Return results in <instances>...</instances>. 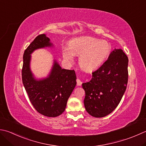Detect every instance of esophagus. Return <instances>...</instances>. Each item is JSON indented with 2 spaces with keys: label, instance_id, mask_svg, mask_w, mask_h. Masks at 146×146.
<instances>
[{
  "label": "esophagus",
  "instance_id": "esophagus-1",
  "mask_svg": "<svg viewBox=\"0 0 146 146\" xmlns=\"http://www.w3.org/2000/svg\"><path fill=\"white\" fill-rule=\"evenodd\" d=\"M82 84V82H81L79 78H77L76 79V84H77V85H78V86H80Z\"/></svg>",
  "mask_w": 146,
  "mask_h": 146
}]
</instances>
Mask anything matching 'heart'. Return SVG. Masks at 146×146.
<instances>
[{
    "mask_svg": "<svg viewBox=\"0 0 146 146\" xmlns=\"http://www.w3.org/2000/svg\"><path fill=\"white\" fill-rule=\"evenodd\" d=\"M111 51L109 43L91 36H85L71 40L68 48H64L63 57L73 61L74 56H80L79 63L85 71H92L103 63Z\"/></svg>",
    "mask_w": 146,
    "mask_h": 146,
    "instance_id": "obj_1",
    "label": "heart"
}]
</instances>
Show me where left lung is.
Returning a JSON list of instances; mask_svg holds the SVG:
<instances>
[{
	"mask_svg": "<svg viewBox=\"0 0 146 146\" xmlns=\"http://www.w3.org/2000/svg\"><path fill=\"white\" fill-rule=\"evenodd\" d=\"M128 57L121 49H115L98 70L92 78L82 84L85 90L84 105L91 116L102 118L116 109L126 90Z\"/></svg>",
	"mask_w": 146,
	"mask_h": 146,
	"instance_id": "left-lung-1",
	"label": "left lung"
}]
</instances>
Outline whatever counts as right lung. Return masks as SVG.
<instances>
[{
  "mask_svg": "<svg viewBox=\"0 0 146 146\" xmlns=\"http://www.w3.org/2000/svg\"><path fill=\"white\" fill-rule=\"evenodd\" d=\"M52 46L45 34L37 36L23 54L22 81L31 104L41 115L56 117L64 112L68 98L75 87L74 70L62 69L56 61L48 78L36 80L30 68V54L37 48Z\"/></svg>",
  "mask_w": 146,
  "mask_h": 146,
  "instance_id": "right-lung-1",
  "label": "right lung"
}]
</instances>
